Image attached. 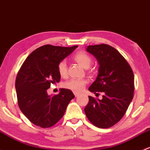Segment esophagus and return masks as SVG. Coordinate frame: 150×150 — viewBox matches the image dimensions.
Returning a JSON list of instances; mask_svg holds the SVG:
<instances>
[{
    "mask_svg": "<svg viewBox=\"0 0 150 150\" xmlns=\"http://www.w3.org/2000/svg\"><path fill=\"white\" fill-rule=\"evenodd\" d=\"M73 93H74V95H75V97H77V96L79 95V93H78V92H73Z\"/></svg>",
    "mask_w": 150,
    "mask_h": 150,
    "instance_id": "obj_1",
    "label": "esophagus"
}]
</instances>
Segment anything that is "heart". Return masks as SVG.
<instances>
[{"instance_id":"1","label":"heart","mask_w":150,"mask_h":150,"mask_svg":"<svg viewBox=\"0 0 150 150\" xmlns=\"http://www.w3.org/2000/svg\"><path fill=\"white\" fill-rule=\"evenodd\" d=\"M73 59L76 61L80 66L87 69L90 67L92 63V57L84 52H80L74 55ZM57 71L59 75L62 78H66L67 75V64L64 61H61L57 65ZM88 81L84 79H70L65 82L64 84V88L70 89L74 92H80L85 88Z\"/></svg>"}]
</instances>
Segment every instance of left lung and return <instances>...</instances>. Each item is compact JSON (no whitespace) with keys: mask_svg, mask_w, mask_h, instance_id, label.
Listing matches in <instances>:
<instances>
[{"mask_svg":"<svg viewBox=\"0 0 150 150\" xmlns=\"http://www.w3.org/2000/svg\"><path fill=\"white\" fill-rule=\"evenodd\" d=\"M99 64L96 80L90 86L91 92L102 99L88 96L84 111L88 120L98 128H110L122 119L132 102L134 91L133 71L125 58L110 45L101 44L88 46Z\"/></svg>","mask_w":150,"mask_h":150,"instance_id":"1","label":"left lung"}]
</instances>
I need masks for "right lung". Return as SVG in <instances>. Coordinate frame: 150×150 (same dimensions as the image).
Wrapping results in <instances>:
<instances>
[{
	"instance_id": "add662e5",
	"label": "right lung",
	"mask_w": 150,
	"mask_h": 150,
	"mask_svg": "<svg viewBox=\"0 0 150 150\" xmlns=\"http://www.w3.org/2000/svg\"><path fill=\"white\" fill-rule=\"evenodd\" d=\"M77 47L44 45L27 57L18 71L15 84L18 106L36 126L42 128L54 126L62 119L75 97L70 90L65 88L54 96H49L47 91L51 84L60 80L59 62Z\"/></svg>"
}]
</instances>
